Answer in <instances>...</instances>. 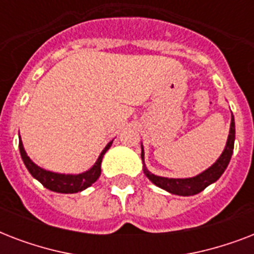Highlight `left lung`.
<instances>
[{"label":"left lung","instance_id":"8db88e82","mask_svg":"<svg viewBox=\"0 0 254 254\" xmlns=\"http://www.w3.org/2000/svg\"><path fill=\"white\" fill-rule=\"evenodd\" d=\"M235 119L231 120V129H229V135L227 145H225L224 151L221 153L216 162L213 163L212 166L203 171L201 174L196 175L193 178H186V179H175V178H165V177H157L147 169L143 166V173L149 179H150L155 186H158L161 189L166 190L170 193L174 195H179V196H190V195H195L199 193L200 191L209 186L213 182H216L221 177V174L224 173L227 166H228L231 157L233 153V146H235ZM141 158L143 162V147L141 151ZM145 165V163H143Z\"/></svg>","mask_w":254,"mask_h":254}]
</instances>
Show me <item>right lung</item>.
Listing matches in <instances>:
<instances>
[{
    "instance_id": "1",
    "label": "right lung",
    "mask_w": 254,
    "mask_h": 254,
    "mask_svg": "<svg viewBox=\"0 0 254 254\" xmlns=\"http://www.w3.org/2000/svg\"><path fill=\"white\" fill-rule=\"evenodd\" d=\"M112 142L108 143L105 149L101 151V154L99 155V158L96 161V163L91 169L85 171V173L77 174V175H69V174H58V173H51L47 170L41 169L37 166L31 159L27 157L22 141L19 142V151H21L22 161L25 163V166L27 167L29 173L33 175L37 181H39L42 185L45 186L46 189L51 190L54 192H61V193H75L79 191H83L87 187L95 183L99 179L100 174H101V161H103L104 154L107 153V150L111 147Z\"/></svg>"
}]
</instances>
